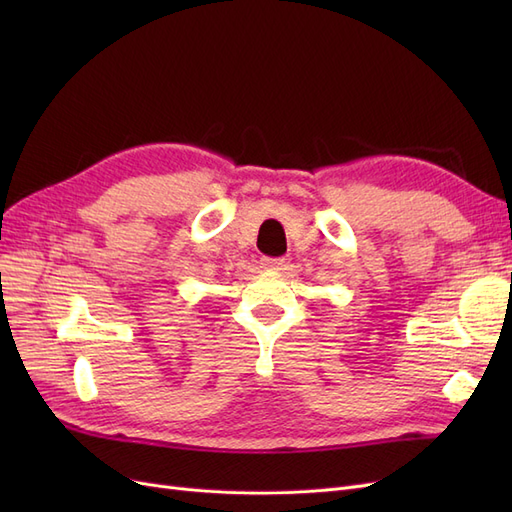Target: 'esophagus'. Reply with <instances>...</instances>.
I'll return each mask as SVG.
<instances>
[{
	"label": "esophagus",
	"instance_id": "34e87169",
	"mask_svg": "<svg viewBox=\"0 0 512 512\" xmlns=\"http://www.w3.org/2000/svg\"><path fill=\"white\" fill-rule=\"evenodd\" d=\"M260 265L267 271H282V267L286 265V258H262Z\"/></svg>",
	"mask_w": 512,
	"mask_h": 512
}]
</instances>
